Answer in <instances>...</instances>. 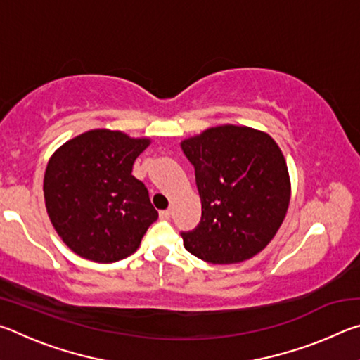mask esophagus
Masks as SVG:
<instances>
[{
	"mask_svg": "<svg viewBox=\"0 0 360 360\" xmlns=\"http://www.w3.org/2000/svg\"><path fill=\"white\" fill-rule=\"evenodd\" d=\"M172 217V210H163L160 211V219H163V221H167V219Z\"/></svg>",
	"mask_w": 360,
	"mask_h": 360,
	"instance_id": "34e87169",
	"label": "esophagus"
}]
</instances>
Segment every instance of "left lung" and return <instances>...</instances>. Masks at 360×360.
<instances>
[{
  "instance_id": "8db88e82",
  "label": "left lung",
  "mask_w": 360,
  "mask_h": 360,
  "mask_svg": "<svg viewBox=\"0 0 360 360\" xmlns=\"http://www.w3.org/2000/svg\"><path fill=\"white\" fill-rule=\"evenodd\" d=\"M195 168L202 221L182 231L184 248L210 264H240L273 240L288 214L290 178L268 133L217 125L181 143Z\"/></svg>"
}]
</instances>
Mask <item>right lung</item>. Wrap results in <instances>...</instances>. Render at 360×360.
Segmentation results:
<instances>
[{"label": "right lung", "instance_id": "right-lung-1", "mask_svg": "<svg viewBox=\"0 0 360 360\" xmlns=\"http://www.w3.org/2000/svg\"><path fill=\"white\" fill-rule=\"evenodd\" d=\"M149 138L96 129L70 139L49 158L44 173L47 214L72 252L98 264L129 257L158 212L131 174Z\"/></svg>", "mask_w": 360, "mask_h": 360}]
</instances>
